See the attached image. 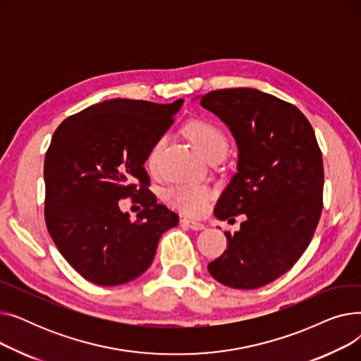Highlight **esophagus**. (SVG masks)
<instances>
[{
    "label": "esophagus",
    "instance_id": "esophagus-1",
    "mask_svg": "<svg viewBox=\"0 0 361 361\" xmlns=\"http://www.w3.org/2000/svg\"><path fill=\"white\" fill-rule=\"evenodd\" d=\"M181 224H183V225H187L188 228H190V230H195V231L204 230V225H203L202 222H197V221H193V219L183 218V219H181Z\"/></svg>",
    "mask_w": 361,
    "mask_h": 361
}]
</instances>
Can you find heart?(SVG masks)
I'll return each mask as SVG.
<instances>
[{"label": "heart", "mask_w": 361, "mask_h": 361, "mask_svg": "<svg viewBox=\"0 0 361 361\" xmlns=\"http://www.w3.org/2000/svg\"><path fill=\"white\" fill-rule=\"evenodd\" d=\"M185 135L190 137V140L202 152L207 161L216 157L225 158L226 152H228V137H226L221 127L211 121L197 120L188 123L185 126ZM162 145L164 139L157 140V143L152 146L149 152L147 166L150 169H154L157 166L158 155ZM209 196V190H207L206 187L197 184H177L174 187H171L166 192L168 202L187 215L202 214L204 211Z\"/></svg>", "instance_id": "b5f03b06"}]
</instances>
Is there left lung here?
<instances>
[{
    "label": "left lung",
    "mask_w": 361,
    "mask_h": 361,
    "mask_svg": "<svg viewBox=\"0 0 361 361\" xmlns=\"http://www.w3.org/2000/svg\"><path fill=\"white\" fill-rule=\"evenodd\" d=\"M199 99L238 147L237 173L215 216L245 215L240 231L225 233L226 250L207 269L226 287L255 290L291 269L310 244L322 214V152L302 112L274 94L234 87Z\"/></svg>",
    "instance_id": "1"
}]
</instances>
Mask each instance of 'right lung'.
I'll return each instance as SVG.
<instances>
[{"instance_id": "right-lung-1", "label": "right lung", "mask_w": 361, "mask_h": 361, "mask_svg": "<svg viewBox=\"0 0 361 361\" xmlns=\"http://www.w3.org/2000/svg\"><path fill=\"white\" fill-rule=\"evenodd\" d=\"M183 102L109 99L66 118L54 133L44 165L47 228L63 257L97 286L140 276L161 235L178 224L147 188L145 162ZM126 197L144 206L136 221L119 209Z\"/></svg>"}]
</instances>
